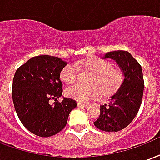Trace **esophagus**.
Listing matches in <instances>:
<instances>
[{
	"instance_id": "1",
	"label": "esophagus",
	"mask_w": 160,
	"mask_h": 160,
	"mask_svg": "<svg viewBox=\"0 0 160 160\" xmlns=\"http://www.w3.org/2000/svg\"><path fill=\"white\" fill-rule=\"evenodd\" d=\"M89 104L87 103H83V102H78V106L79 107H83V108H87Z\"/></svg>"
}]
</instances>
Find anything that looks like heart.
<instances>
[{
  "label": "heart",
  "instance_id": "b5f03b06",
  "mask_svg": "<svg viewBox=\"0 0 160 160\" xmlns=\"http://www.w3.org/2000/svg\"><path fill=\"white\" fill-rule=\"evenodd\" d=\"M79 70L89 72V86L73 85L67 88L66 95L80 102H87L98 96L99 91L104 97L115 94L123 82V72L119 68L111 66L107 60L92 56L70 63L63 67L60 72V78L68 85H72L77 80Z\"/></svg>",
  "mask_w": 160,
  "mask_h": 160
}]
</instances>
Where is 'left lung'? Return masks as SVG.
Instances as JSON below:
<instances>
[{"mask_svg":"<svg viewBox=\"0 0 160 160\" xmlns=\"http://www.w3.org/2000/svg\"><path fill=\"white\" fill-rule=\"evenodd\" d=\"M115 60L124 74L119 90L111 97L109 104L100 106V115L94 125L106 132H118L128 126L141 107L144 80L140 63L126 50L105 54L104 58Z\"/></svg>","mask_w":160,"mask_h":160,"instance_id":"obj_1","label":"left lung"}]
</instances>
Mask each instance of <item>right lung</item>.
Here are the masks:
<instances>
[{
    "label": "right lung",
    "instance_id": "right-lung-1",
    "mask_svg": "<svg viewBox=\"0 0 160 160\" xmlns=\"http://www.w3.org/2000/svg\"><path fill=\"white\" fill-rule=\"evenodd\" d=\"M67 65L59 57L34 56L16 70L12 97L16 113L25 127L40 137L55 135L65 128L70 111L77 106L73 98H63L60 72ZM55 100L53 105L49 100Z\"/></svg>",
    "mask_w": 160,
    "mask_h": 160
}]
</instances>
